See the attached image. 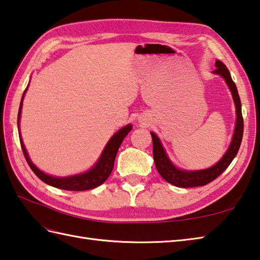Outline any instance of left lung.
<instances>
[{
  "mask_svg": "<svg viewBox=\"0 0 260 260\" xmlns=\"http://www.w3.org/2000/svg\"><path fill=\"white\" fill-rule=\"evenodd\" d=\"M216 70L213 71V74L220 75L224 79L228 87H229L232 99H234L235 107H236V126L234 131V136H232L231 144L228 148L225 153L222 156L221 159L210 168L206 169H200V171H185L174 165L172 160L169 159L165 148L162 147L159 138L156 136V134L150 132L152 137V155L153 160H155V165L158 173L160 176L165 179L169 184L175 185L177 187H195V186H203L211 183L212 181L220 176L223 173L228 166L230 165L234 158L237 156L238 150H239L242 135H243V119L241 113V102L239 94H238V89L235 82L232 81L230 72L228 70L226 66L220 60L215 61Z\"/></svg>",
  "mask_w": 260,
  "mask_h": 260,
  "instance_id": "8db88e82",
  "label": "left lung"
}]
</instances>
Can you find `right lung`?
Returning <instances> with one entry per match:
<instances>
[{"label":"right lung","instance_id":"right-lung-1","mask_svg":"<svg viewBox=\"0 0 260 260\" xmlns=\"http://www.w3.org/2000/svg\"><path fill=\"white\" fill-rule=\"evenodd\" d=\"M26 89H28V86H26L25 91L22 95V99H21L19 113H18V130H19V132H20L21 110H22V102H23V98H24ZM131 129H132V125L126 124L125 126H123V128H121L119 131H116L115 134L111 137V139L109 140L107 146H105L102 153H101L99 160L95 162V165L91 169H88V171L85 173L73 175V176H67V177L51 176V175H48V174H46L42 171H40V169L37 167L29 158L28 151H26V149H25L24 144L22 141V138H21V134H19V138H20L21 148H22V151L24 153L26 162H28V165L30 166L31 169H32V172L41 179L42 182H45L46 184L50 185V186H54V187L60 188V189L87 190V189H92V188L98 187L101 184H103L105 181H107L108 177L110 176V174L112 173L115 156H116V153H118L119 148H120L121 144H122V141L126 137V135H128L131 131Z\"/></svg>","mask_w":260,"mask_h":260}]
</instances>
